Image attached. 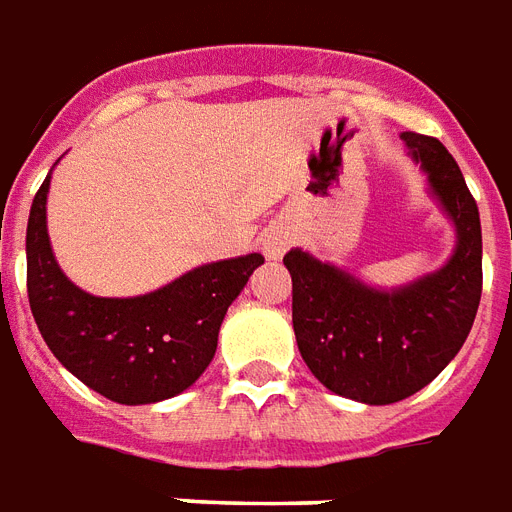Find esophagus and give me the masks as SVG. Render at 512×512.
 Instances as JSON below:
<instances>
[{
	"instance_id": "1",
	"label": "esophagus",
	"mask_w": 512,
	"mask_h": 512,
	"mask_svg": "<svg viewBox=\"0 0 512 512\" xmlns=\"http://www.w3.org/2000/svg\"><path fill=\"white\" fill-rule=\"evenodd\" d=\"M287 246H290V233H287L285 227H276L271 230L266 238H263V255L268 260H279V257L285 255Z\"/></svg>"
}]
</instances>
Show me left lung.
I'll list each match as a JSON object with an SVG mask.
<instances>
[{
  "mask_svg": "<svg viewBox=\"0 0 512 512\" xmlns=\"http://www.w3.org/2000/svg\"><path fill=\"white\" fill-rule=\"evenodd\" d=\"M401 140L456 233L445 266L407 285L374 287L304 249L285 255L295 342L309 372L331 393L374 407L418 393L456 358L483 290L478 203L456 160L437 138L401 132Z\"/></svg>",
  "mask_w": 512,
  "mask_h": 512,
  "instance_id": "1",
  "label": "left lung"
}]
</instances>
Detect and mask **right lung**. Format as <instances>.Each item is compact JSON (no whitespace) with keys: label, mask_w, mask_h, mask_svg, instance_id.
Instances as JSON below:
<instances>
[{"label":"right lung","mask_w":512,"mask_h":512,"mask_svg":"<svg viewBox=\"0 0 512 512\" xmlns=\"http://www.w3.org/2000/svg\"><path fill=\"white\" fill-rule=\"evenodd\" d=\"M48 189L51 173L26 225V290L45 344L83 385L119 404H157L187 391L214 358L227 306L263 266V255L206 263L132 298L92 295L56 263Z\"/></svg>","instance_id":"add662e5"}]
</instances>
